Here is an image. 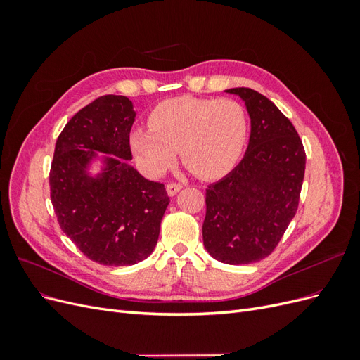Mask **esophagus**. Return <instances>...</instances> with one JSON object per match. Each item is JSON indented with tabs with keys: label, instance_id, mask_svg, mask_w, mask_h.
Segmentation results:
<instances>
[{
	"label": "esophagus",
	"instance_id": "obj_1",
	"mask_svg": "<svg viewBox=\"0 0 360 360\" xmlns=\"http://www.w3.org/2000/svg\"><path fill=\"white\" fill-rule=\"evenodd\" d=\"M181 189H183V184H180V183H168L167 184V192H168L169 197H174V195H177Z\"/></svg>",
	"mask_w": 360,
	"mask_h": 360
}]
</instances>
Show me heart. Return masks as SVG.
I'll return each instance as SVG.
<instances>
[{
	"label": "heart",
	"mask_w": 360,
	"mask_h": 360,
	"mask_svg": "<svg viewBox=\"0 0 360 360\" xmlns=\"http://www.w3.org/2000/svg\"><path fill=\"white\" fill-rule=\"evenodd\" d=\"M150 127H136L129 143L139 165L159 176L180 151L181 160L202 179H216L233 168L246 141L242 105L231 99L176 97L159 103Z\"/></svg>",
	"instance_id": "heart-1"
}]
</instances>
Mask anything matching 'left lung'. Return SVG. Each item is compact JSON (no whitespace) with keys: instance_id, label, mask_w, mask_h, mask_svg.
<instances>
[{"instance_id":"1","label":"left lung","mask_w":360,"mask_h":360,"mask_svg":"<svg viewBox=\"0 0 360 360\" xmlns=\"http://www.w3.org/2000/svg\"><path fill=\"white\" fill-rule=\"evenodd\" d=\"M245 102L250 136L240 163L205 191L204 248L225 264L266 258L296 214L307 156L290 120L255 90H225Z\"/></svg>"}]
</instances>
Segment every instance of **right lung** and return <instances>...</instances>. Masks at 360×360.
<instances>
[{
  "instance_id": "add662e5",
  "label": "right lung",
  "mask_w": 360,
  "mask_h": 360,
  "mask_svg": "<svg viewBox=\"0 0 360 360\" xmlns=\"http://www.w3.org/2000/svg\"><path fill=\"white\" fill-rule=\"evenodd\" d=\"M135 117L126 96H102L69 120L53 153L51 200L61 230L103 266H132L153 252L169 204L165 186L129 163Z\"/></svg>"
}]
</instances>
